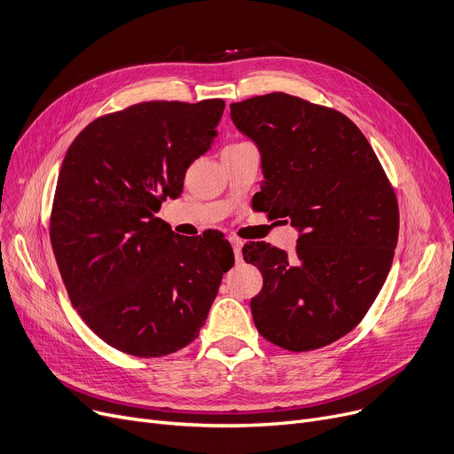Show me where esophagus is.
I'll use <instances>...</instances> for the list:
<instances>
[{
    "label": "esophagus",
    "instance_id": "34e87169",
    "mask_svg": "<svg viewBox=\"0 0 454 454\" xmlns=\"http://www.w3.org/2000/svg\"><path fill=\"white\" fill-rule=\"evenodd\" d=\"M230 243H231V247H233V254H235L237 263H239V261H243V252H241L243 241L239 239V237H230Z\"/></svg>",
    "mask_w": 454,
    "mask_h": 454
}]
</instances>
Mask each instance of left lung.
I'll return each instance as SVG.
<instances>
[{
	"label": "left lung",
	"instance_id": "left-lung-1",
	"mask_svg": "<svg viewBox=\"0 0 454 454\" xmlns=\"http://www.w3.org/2000/svg\"><path fill=\"white\" fill-rule=\"evenodd\" d=\"M261 153L259 206L300 231L296 252L265 241L243 255L263 274L254 324L289 351L324 348L359 325L388 276L399 233L394 187L349 117L274 91L231 103ZM287 223V221H285Z\"/></svg>",
	"mask_w": 454,
	"mask_h": 454
}]
</instances>
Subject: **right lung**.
I'll list each match as a JSON object with an SVG mask.
<instances>
[{
	"label": "right lung",
	"mask_w": 454,
	"mask_h": 454,
	"mask_svg": "<svg viewBox=\"0 0 454 454\" xmlns=\"http://www.w3.org/2000/svg\"><path fill=\"white\" fill-rule=\"evenodd\" d=\"M223 99L147 101L91 121L60 167L50 237L67 296L108 346L165 356L199 337L228 241L182 237L154 217L217 136Z\"/></svg>",
	"instance_id": "add662e5"
}]
</instances>
